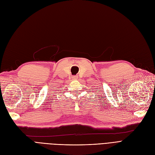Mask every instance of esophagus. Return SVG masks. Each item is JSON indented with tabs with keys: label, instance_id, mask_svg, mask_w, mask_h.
<instances>
[{
	"label": "esophagus",
	"instance_id": "esophagus-1",
	"mask_svg": "<svg viewBox=\"0 0 155 155\" xmlns=\"http://www.w3.org/2000/svg\"><path fill=\"white\" fill-rule=\"evenodd\" d=\"M73 78H74V79H78V76H73Z\"/></svg>",
	"mask_w": 155,
	"mask_h": 155
}]
</instances>
